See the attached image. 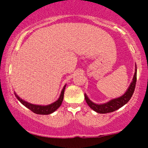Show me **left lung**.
I'll list each match as a JSON object with an SVG mask.
<instances>
[{
	"label": "left lung",
	"mask_w": 148,
	"mask_h": 148,
	"mask_svg": "<svg viewBox=\"0 0 148 148\" xmlns=\"http://www.w3.org/2000/svg\"><path fill=\"white\" fill-rule=\"evenodd\" d=\"M135 68L136 69H135V75H134L132 83L130 85L127 92L120 97L112 99V100L105 103V104H97L89 100L87 96L84 95L85 100H86L88 105L90 107V108L92 109L94 111L97 112L98 113H100V114H106V113L112 112L118 110V109H120V107H122V106H124L125 104H127V103L129 102L130 99L132 97V95H133L134 91H135V85H136L137 67H135Z\"/></svg>",
	"instance_id": "left-lung-1"
}]
</instances>
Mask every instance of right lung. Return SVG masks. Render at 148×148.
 <instances>
[{"instance_id":"add662e5","label":"right lung","mask_w":148,"mask_h":148,"mask_svg":"<svg viewBox=\"0 0 148 148\" xmlns=\"http://www.w3.org/2000/svg\"><path fill=\"white\" fill-rule=\"evenodd\" d=\"M66 87V85L64 86L63 89H62V92H61V95L59 97V99L57 101H56L55 102L52 103V104H49V105L46 106H41V105H36V104H30L26 101L23 100L22 99H21L17 95H16L15 93V95H16V98L19 100L21 104H23L25 107H27L28 109H29L30 110L33 112L36 113V114H49L53 112L54 111H56L58 108L61 106L62 104V101H63L64 99V89Z\"/></svg>"}]
</instances>
